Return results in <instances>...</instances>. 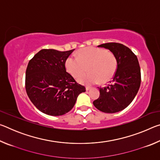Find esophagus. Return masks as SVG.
<instances>
[{
	"instance_id": "1",
	"label": "esophagus",
	"mask_w": 160,
	"mask_h": 160,
	"mask_svg": "<svg viewBox=\"0 0 160 160\" xmlns=\"http://www.w3.org/2000/svg\"><path fill=\"white\" fill-rule=\"evenodd\" d=\"M90 89H91V88H90V87H88V86H87V87H86V90H87V91L90 90Z\"/></svg>"
}]
</instances>
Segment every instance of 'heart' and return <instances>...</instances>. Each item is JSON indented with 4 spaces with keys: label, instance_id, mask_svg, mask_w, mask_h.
Here are the masks:
<instances>
[{
    "label": "heart",
    "instance_id": "heart-1",
    "mask_svg": "<svg viewBox=\"0 0 160 160\" xmlns=\"http://www.w3.org/2000/svg\"><path fill=\"white\" fill-rule=\"evenodd\" d=\"M67 72L78 78L80 83L92 85L99 82L106 83L114 76L118 61L114 53L104 48L88 47L80 50L77 58L69 56L65 62ZM88 68L89 73L82 76Z\"/></svg>",
    "mask_w": 160,
    "mask_h": 160
}]
</instances>
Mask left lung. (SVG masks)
Instances as JSON below:
<instances>
[{
	"label": "left lung",
	"instance_id": "left-lung-1",
	"mask_svg": "<svg viewBox=\"0 0 160 160\" xmlns=\"http://www.w3.org/2000/svg\"><path fill=\"white\" fill-rule=\"evenodd\" d=\"M98 47L107 48L114 53L118 68L109 85L99 88V97L93 104L102 112H118L131 104L138 92L141 82L138 60L128 47L119 43H106Z\"/></svg>",
	"mask_w": 160,
	"mask_h": 160
}]
</instances>
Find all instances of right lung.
Returning <instances> with one entry per match:
<instances>
[{"mask_svg": "<svg viewBox=\"0 0 160 160\" xmlns=\"http://www.w3.org/2000/svg\"><path fill=\"white\" fill-rule=\"evenodd\" d=\"M75 49H42L29 61L25 89L29 99L40 112L61 116L70 112L85 88L66 72L65 62Z\"/></svg>", "mask_w": 160, "mask_h": 160, "instance_id": "obj_1", "label": "right lung"}]
</instances>
